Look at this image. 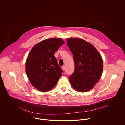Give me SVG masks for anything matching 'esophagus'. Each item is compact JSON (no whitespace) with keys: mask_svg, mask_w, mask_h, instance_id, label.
<instances>
[{"mask_svg":"<svg viewBox=\"0 0 125 125\" xmlns=\"http://www.w3.org/2000/svg\"><path fill=\"white\" fill-rule=\"evenodd\" d=\"M65 68H66V67H65V66H62V70H65Z\"/></svg>","mask_w":125,"mask_h":125,"instance_id":"1","label":"esophagus"}]
</instances>
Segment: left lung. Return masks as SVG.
<instances>
[{
  "mask_svg": "<svg viewBox=\"0 0 125 125\" xmlns=\"http://www.w3.org/2000/svg\"><path fill=\"white\" fill-rule=\"evenodd\" d=\"M67 43L75 63L74 72L69 77L71 85L82 93L92 90L102 73L101 55L92 44L82 39L69 38Z\"/></svg>",
  "mask_w": 125,
  "mask_h": 125,
  "instance_id": "8db88e82",
  "label": "left lung"
}]
</instances>
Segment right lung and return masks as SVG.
Instances as JSON below:
<instances>
[{
    "label": "right lung",
    "mask_w": 125,
    "mask_h": 125,
    "mask_svg": "<svg viewBox=\"0 0 125 125\" xmlns=\"http://www.w3.org/2000/svg\"><path fill=\"white\" fill-rule=\"evenodd\" d=\"M64 43L60 38L48 39L34 45L30 52L26 72L31 84L39 91H50L62 76L63 71L54 55Z\"/></svg>",
    "instance_id": "right-lung-1"
}]
</instances>
